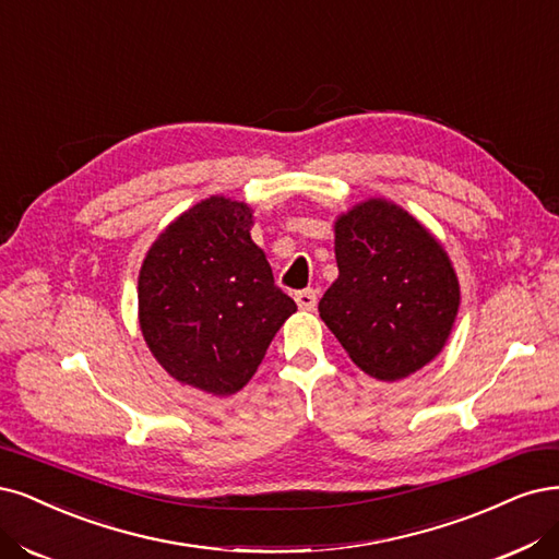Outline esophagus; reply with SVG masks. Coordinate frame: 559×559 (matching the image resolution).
Masks as SVG:
<instances>
[{
    "instance_id": "1",
    "label": "esophagus",
    "mask_w": 559,
    "mask_h": 559,
    "mask_svg": "<svg viewBox=\"0 0 559 559\" xmlns=\"http://www.w3.org/2000/svg\"><path fill=\"white\" fill-rule=\"evenodd\" d=\"M296 302L302 312H312L317 307V292L314 288H302V292L296 294Z\"/></svg>"
}]
</instances>
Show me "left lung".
I'll use <instances>...</instances> for the list:
<instances>
[{
	"label": "left lung",
	"mask_w": 559,
	"mask_h": 559,
	"mask_svg": "<svg viewBox=\"0 0 559 559\" xmlns=\"http://www.w3.org/2000/svg\"><path fill=\"white\" fill-rule=\"evenodd\" d=\"M335 259L319 317L365 374L397 381L439 356L460 282L426 226L393 201H360L335 219Z\"/></svg>",
	"instance_id": "8db88e82"
}]
</instances>
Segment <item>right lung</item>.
Wrapping results in <instances>:
<instances>
[{
    "label": "right lung",
    "mask_w": 559,
    "mask_h": 559,
    "mask_svg": "<svg viewBox=\"0 0 559 559\" xmlns=\"http://www.w3.org/2000/svg\"><path fill=\"white\" fill-rule=\"evenodd\" d=\"M245 201L210 197L173 219L139 273V323L152 356L180 383L226 397L254 377L298 307L252 240Z\"/></svg>",
    "instance_id": "1"
}]
</instances>
